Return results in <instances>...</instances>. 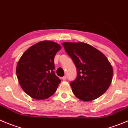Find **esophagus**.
Returning a JSON list of instances; mask_svg holds the SVG:
<instances>
[{
	"instance_id": "34e87169",
	"label": "esophagus",
	"mask_w": 128,
	"mask_h": 128,
	"mask_svg": "<svg viewBox=\"0 0 128 128\" xmlns=\"http://www.w3.org/2000/svg\"><path fill=\"white\" fill-rule=\"evenodd\" d=\"M66 79V76H63V77H62V80H65Z\"/></svg>"
}]
</instances>
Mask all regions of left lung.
Here are the masks:
<instances>
[{"label":"left lung","instance_id":"left-lung-1","mask_svg":"<svg viewBox=\"0 0 128 128\" xmlns=\"http://www.w3.org/2000/svg\"><path fill=\"white\" fill-rule=\"evenodd\" d=\"M62 44L76 68L77 76L70 83L74 95L84 101H90L105 93L113 75L112 67L106 56L85 42Z\"/></svg>","mask_w":128,"mask_h":128}]
</instances>
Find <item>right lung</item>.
<instances>
[{
  "instance_id": "add662e5",
  "label": "right lung",
  "mask_w": 128,
  "mask_h": 128,
  "mask_svg": "<svg viewBox=\"0 0 128 128\" xmlns=\"http://www.w3.org/2000/svg\"><path fill=\"white\" fill-rule=\"evenodd\" d=\"M58 44L42 41L27 50L19 59L16 74L20 87L32 98H48L56 92L61 80L55 75L54 58Z\"/></svg>"
}]
</instances>
